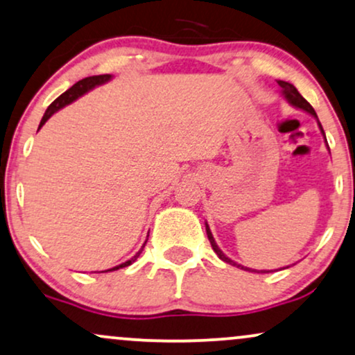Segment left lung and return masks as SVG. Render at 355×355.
<instances>
[{"label":"left lung","instance_id":"obj_1","mask_svg":"<svg viewBox=\"0 0 355 355\" xmlns=\"http://www.w3.org/2000/svg\"><path fill=\"white\" fill-rule=\"evenodd\" d=\"M277 84H279V87H281V92H283L284 99L288 101L289 104L294 105V107H297V109H302V110H306V112H309L311 115H313V117L318 119V114H315V110L313 109V105H311L309 102H307V101L304 99V97L301 96L300 92H297V89L294 87L293 84L286 83V80H277ZM318 123H319V129H321L322 135H324V130H322V125H321V122L318 121ZM324 139H326V135H324ZM326 142H327V140H326ZM205 228H207L208 240H210V243H211V248H213V251H215V253L218 254V258L221 259V261H225V263H228V264H233V266H236V268H241V270H246V271H256V270H250V268H245V266H241V264H236V263H234V261H232V259H230L228 256L223 254V251L220 250L218 245H216L215 238H213V234H211V232H210V226H208L207 223H205Z\"/></svg>","mask_w":355,"mask_h":355}]
</instances>
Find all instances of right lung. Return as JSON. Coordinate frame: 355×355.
Listing matches in <instances>:
<instances>
[{
	"instance_id": "obj_1",
	"label": "right lung",
	"mask_w": 355,
	"mask_h": 355,
	"mask_svg": "<svg viewBox=\"0 0 355 355\" xmlns=\"http://www.w3.org/2000/svg\"><path fill=\"white\" fill-rule=\"evenodd\" d=\"M110 79H112V76H110V74H102V76H91V78H85V79H83V80H79V83H76L74 85H72L71 89H67L66 92L61 94V96H59L58 99H55V101L53 102V104L49 105L48 110H46L44 115H42L41 123H40V129H41L42 125H44L46 121H48L51 115L58 112L59 109H62L64 105L71 104V102H74L76 99H79V97L84 96L85 92H89V91H91V89L96 87V85L105 84V83H107V80H110ZM145 243H147V241H145ZM145 243H144V246L139 250V253H135V256H132L129 261L119 264V266H115V268H110V270H107V271H115V270H119V268L130 266V264L134 263L137 258H139L140 253H142V250L145 248Z\"/></svg>"
}]
</instances>
